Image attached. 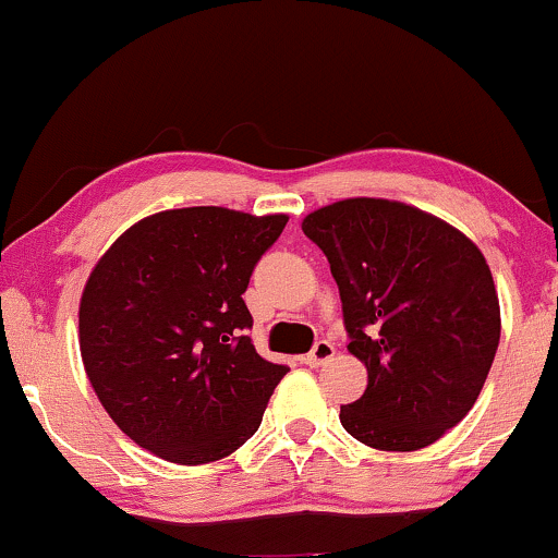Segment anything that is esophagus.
<instances>
[{
    "label": "esophagus",
    "instance_id": "1",
    "mask_svg": "<svg viewBox=\"0 0 558 558\" xmlns=\"http://www.w3.org/2000/svg\"><path fill=\"white\" fill-rule=\"evenodd\" d=\"M332 354H336V345H332L330 341H317L315 349H312L310 354L301 356V362H304L306 367H319V364L330 362Z\"/></svg>",
    "mask_w": 558,
    "mask_h": 558
}]
</instances>
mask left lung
<instances>
[{
  "label": "left lung",
  "mask_w": 558,
  "mask_h": 558,
  "mask_svg": "<svg viewBox=\"0 0 558 558\" xmlns=\"http://www.w3.org/2000/svg\"><path fill=\"white\" fill-rule=\"evenodd\" d=\"M301 230L330 262L349 351L367 367L341 425L364 446L417 451L477 401L501 338L480 248L438 217L388 198H343Z\"/></svg>",
  "instance_id": "1"
}]
</instances>
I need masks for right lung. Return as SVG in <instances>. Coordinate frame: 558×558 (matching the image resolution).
Returning <instances> with one entry per match:
<instances>
[{"instance_id":"1","label":"right lung","mask_w":558,"mask_h":558,"mask_svg":"<svg viewBox=\"0 0 558 558\" xmlns=\"http://www.w3.org/2000/svg\"><path fill=\"white\" fill-rule=\"evenodd\" d=\"M286 215L168 209L128 228L83 288L81 356L114 425L175 464L257 433L286 364L262 360L241 293Z\"/></svg>"}]
</instances>
